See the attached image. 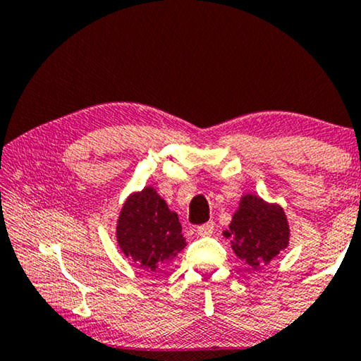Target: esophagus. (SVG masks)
<instances>
[{
	"instance_id": "obj_1",
	"label": "esophagus",
	"mask_w": 361,
	"mask_h": 361,
	"mask_svg": "<svg viewBox=\"0 0 361 361\" xmlns=\"http://www.w3.org/2000/svg\"><path fill=\"white\" fill-rule=\"evenodd\" d=\"M214 230H215V224L214 222H207V224H204V225H199V227L196 228V233L199 236H209V235L214 233Z\"/></svg>"
}]
</instances>
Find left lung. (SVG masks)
Returning <instances> with one entry per match:
<instances>
[{
    "label": "left lung",
    "instance_id": "left-lung-1",
    "mask_svg": "<svg viewBox=\"0 0 361 361\" xmlns=\"http://www.w3.org/2000/svg\"><path fill=\"white\" fill-rule=\"evenodd\" d=\"M222 235L230 238L235 256L257 271L287 248L290 225L281 204L248 192L240 197L238 209Z\"/></svg>",
    "mask_w": 361,
    "mask_h": 361
}]
</instances>
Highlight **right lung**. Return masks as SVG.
Segmentation results:
<instances>
[{"label": "right lung", "instance_id": "1", "mask_svg": "<svg viewBox=\"0 0 361 361\" xmlns=\"http://www.w3.org/2000/svg\"><path fill=\"white\" fill-rule=\"evenodd\" d=\"M116 243L123 255L149 272H157L186 246L178 214L154 186L126 197L116 220Z\"/></svg>", "mask_w": 361, "mask_h": 361}]
</instances>
